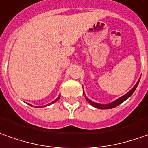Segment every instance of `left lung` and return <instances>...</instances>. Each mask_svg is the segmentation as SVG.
<instances>
[{"label": "left lung", "instance_id": "obj_1", "mask_svg": "<svg viewBox=\"0 0 148 148\" xmlns=\"http://www.w3.org/2000/svg\"><path fill=\"white\" fill-rule=\"evenodd\" d=\"M139 80H140V78L138 79V81L137 82V83L134 85V87L130 90V91L128 92V93H126L125 95H124L123 96H121V98L119 99H117L115 101H113L112 103H108V104H100V103H95V102H93V101H91V99H89L88 98H87L86 96H85V99H87V101L88 103L91 104L93 107H95V108H99V109H108V108H115L116 107L117 105H119L120 103H121L122 102H124L125 99H127L129 98L130 95H132L134 93V91H135V89L137 88V86L138 84V82H139ZM83 95H85V94H83Z\"/></svg>", "mask_w": 148, "mask_h": 148}]
</instances>
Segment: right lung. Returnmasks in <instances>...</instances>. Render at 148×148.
I'll use <instances>...</instances> for the list:
<instances>
[{"label":"right lung","instance_id":"add662e5","mask_svg":"<svg viewBox=\"0 0 148 148\" xmlns=\"http://www.w3.org/2000/svg\"><path fill=\"white\" fill-rule=\"evenodd\" d=\"M59 98H60V97H57V99H55V100H54V101H53V102H52V103H55V102H57V100H58V99H59ZM49 104H50V103H49Z\"/></svg>","mask_w":148,"mask_h":148}]
</instances>
